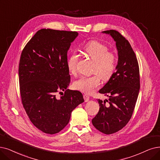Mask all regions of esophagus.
Listing matches in <instances>:
<instances>
[{
	"label": "esophagus",
	"mask_w": 160,
	"mask_h": 160,
	"mask_svg": "<svg viewBox=\"0 0 160 160\" xmlns=\"http://www.w3.org/2000/svg\"><path fill=\"white\" fill-rule=\"evenodd\" d=\"M83 98H84V100H85V102H88L89 100V99H90V97L88 94H84L83 95Z\"/></svg>",
	"instance_id": "34e87169"
}]
</instances>
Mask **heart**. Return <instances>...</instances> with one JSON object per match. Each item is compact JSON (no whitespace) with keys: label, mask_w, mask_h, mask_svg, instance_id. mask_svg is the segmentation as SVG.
<instances>
[{"label":"heart","mask_w":160,"mask_h":160,"mask_svg":"<svg viewBox=\"0 0 160 160\" xmlns=\"http://www.w3.org/2000/svg\"><path fill=\"white\" fill-rule=\"evenodd\" d=\"M85 54L94 62L91 76L81 77L73 82V87L77 90L87 94H91L97 89L100 84V79L107 81L110 80L116 72L118 64L117 56L105 44L97 41L88 42L83 47ZM78 54L73 52L68 59L67 67L69 72L75 75L78 72Z\"/></svg>","instance_id":"heart-1"}]
</instances>
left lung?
Wrapping results in <instances>:
<instances>
[{"label": "left lung", "mask_w": 160, "mask_h": 160, "mask_svg": "<svg viewBox=\"0 0 160 160\" xmlns=\"http://www.w3.org/2000/svg\"><path fill=\"white\" fill-rule=\"evenodd\" d=\"M103 32L116 42L119 58L116 71L99 91L109 100H98L100 110L92 123L99 131L110 135L123 129L132 117L139 93L140 73L135 53L125 37L116 30Z\"/></svg>", "instance_id": "obj_1"}]
</instances>
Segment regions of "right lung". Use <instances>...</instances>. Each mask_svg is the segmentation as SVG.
Wrapping results in <instances>:
<instances>
[{
  "instance_id": "right-lung-1",
  "label": "right lung",
  "mask_w": 160,
  "mask_h": 160,
  "mask_svg": "<svg viewBox=\"0 0 160 160\" xmlns=\"http://www.w3.org/2000/svg\"><path fill=\"white\" fill-rule=\"evenodd\" d=\"M78 33L42 29L23 48L19 63L22 103L31 122L54 135L69 123L72 112L84 102L78 91L67 89L70 75L68 50ZM65 94L58 99L56 94Z\"/></svg>"
}]
</instances>
